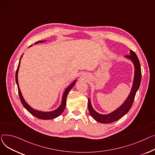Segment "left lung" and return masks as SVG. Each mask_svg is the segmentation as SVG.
Returning a JSON list of instances; mask_svg holds the SVG:
<instances>
[{
	"label": "left lung",
	"mask_w": 155,
	"mask_h": 155,
	"mask_svg": "<svg viewBox=\"0 0 155 155\" xmlns=\"http://www.w3.org/2000/svg\"><path fill=\"white\" fill-rule=\"evenodd\" d=\"M125 58L131 59L133 62L134 66V76L133 79V86L131 90V92L129 96L125 100V101L121 104L119 107L116 109V110L107 114H101L96 112L92 107L90 99L88 98V110L89 112L94 119L101 123H111L114 122L124 116L131 109L134 97L136 92L140 87L141 80V66L139 61V59L136 56L134 52L130 50V55H126Z\"/></svg>",
	"instance_id": "8db88e82"
}]
</instances>
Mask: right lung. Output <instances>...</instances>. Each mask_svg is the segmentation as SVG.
Returning <instances> with one entry per match:
<instances>
[{
    "instance_id": "add662e5",
    "label": "right lung",
    "mask_w": 155,
    "mask_h": 155,
    "mask_svg": "<svg viewBox=\"0 0 155 155\" xmlns=\"http://www.w3.org/2000/svg\"><path fill=\"white\" fill-rule=\"evenodd\" d=\"M44 41H38L36 42L35 44H38L39 42H43ZM30 46V47H31ZM22 57V55L21 56V58ZM20 63H21V59L19 61V65H18L17 71H16V74H15V81H16V83L17 85V87H18V92H19V97L21 99V101L22 104V105L24 106V107L26 109V110L28 111L31 114H32L33 116H34L35 117L39 118V119H41V120H52L54 119V118H56L58 116H59V115H61L62 112L64 111L66 107V98L68 96V94L69 93V92L71 91V89L72 88L76 83V80L74 81L73 83H72L65 90L64 93V94L62 96V103L61 104V106L57 109V110L52 111H49V112H44V111H38V110H35L34 109H33L32 107H31L28 104H27L25 101V100L22 95V93L21 92V90L19 88V83H18V71H19V66H20Z\"/></svg>"
}]
</instances>
